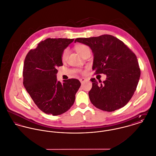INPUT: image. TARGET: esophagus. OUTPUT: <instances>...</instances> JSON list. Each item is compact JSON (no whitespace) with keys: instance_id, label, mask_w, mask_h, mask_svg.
Returning a JSON list of instances; mask_svg holds the SVG:
<instances>
[{"instance_id":"1","label":"esophagus","mask_w":156,"mask_h":156,"mask_svg":"<svg viewBox=\"0 0 156 156\" xmlns=\"http://www.w3.org/2000/svg\"><path fill=\"white\" fill-rule=\"evenodd\" d=\"M86 80L87 79L86 78H81L80 79V81L81 83H84V81H86Z\"/></svg>"}]
</instances>
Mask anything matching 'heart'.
Masks as SVG:
<instances>
[{
    "label": "heart",
    "instance_id": "b5f03b06",
    "mask_svg": "<svg viewBox=\"0 0 156 156\" xmlns=\"http://www.w3.org/2000/svg\"><path fill=\"white\" fill-rule=\"evenodd\" d=\"M75 49H76V51H77V52L78 54H80L81 55H82L87 50H89V48H88V47L84 44H79V45H76L75 47ZM68 54V50L65 49L62 54L61 58H62V61L66 60Z\"/></svg>",
    "mask_w": 156,
    "mask_h": 156
}]
</instances>
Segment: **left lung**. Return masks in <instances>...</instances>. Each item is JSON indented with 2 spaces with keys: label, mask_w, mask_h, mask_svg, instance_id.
<instances>
[{
  "label": "left lung",
  "mask_w": 156,
  "mask_h": 156,
  "mask_svg": "<svg viewBox=\"0 0 156 156\" xmlns=\"http://www.w3.org/2000/svg\"><path fill=\"white\" fill-rule=\"evenodd\" d=\"M76 42L86 44L91 49L94 74L106 75V80L101 84L95 78L90 79L92 88L88 96L91 102L97 108L107 112L124 106L133 96L140 75L135 53L112 35L79 37L75 40Z\"/></svg>",
  "instance_id": "obj_1"
}]
</instances>
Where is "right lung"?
I'll return each instance as SVG.
<instances>
[{
    "instance_id": "obj_1",
    "label": "right lung",
    "mask_w": 156,
    "mask_h": 156,
    "mask_svg": "<svg viewBox=\"0 0 156 156\" xmlns=\"http://www.w3.org/2000/svg\"><path fill=\"white\" fill-rule=\"evenodd\" d=\"M74 39L48 38L26 56L23 85L37 108L47 114L61 115L68 111L81 86L77 79L57 81V68L63 66V50Z\"/></svg>"
}]
</instances>
